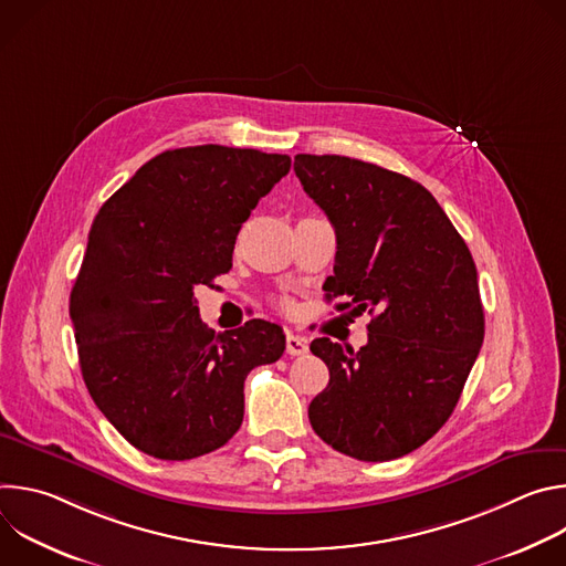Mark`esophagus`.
<instances>
[{"instance_id": "obj_1", "label": "esophagus", "mask_w": 566, "mask_h": 566, "mask_svg": "<svg viewBox=\"0 0 566 566\" xmlns=\"http://www.w3.org/2000/svg\"><path fill=\"white\" fill-rule=\"evenodd\" d=\"M308 352L306 347V340L300 338V336H293V334H286V354L289 356H304Z\"/></svg>"}]
</instances>
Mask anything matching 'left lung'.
I'll list each match as a JSON object with an SVG mask.
<instances>
[{"label": "left lung", "mask_w": 566, "mask_h": 566, "mask_svg": "<svg viewBox=\"0 0 566 566\" xmlns=\"http://www.w3.org/2000/svg\"><path fill=\"white\" fill-rule=\"evenodd\" d=\"M293 170L336 228L327 291L352 300L336 308L374 315L358 352L311 343L329 367V385L308 406L311 428L360 461L410 454L450 419L483 343L472 255L408 177L336 154H297Z\"/></svg>", "instance_id": "left-lung-1"}]
</instances>
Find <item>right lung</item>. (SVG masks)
Returning a JSON list of instances; mask_svg holds the SVG:
<instances>
[{
  "label": "right lung",
  "mask_w": 566,
  "mask_h": 566,
  "mask_svg": "<svg viewBox=\"0 0 566 566\" xmlns=\"http://www.w3.org/2000/svg\"><path fill=\"white\" fill-rule=\"evenodd\" d=\"M289 170L286 154L168 149L98 210L69 315L94 402L140 452L186 461L228 443L249 371L284 354L266 319L217 336L195 289L232 269L241 223Z\"/></svg>",
  "instance_id": "1"
}]
</instances>
